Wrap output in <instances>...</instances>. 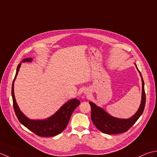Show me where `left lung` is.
Returning a JSON list of instances; mask_svg holds the SVG:
<instances>
[{"instance_id": "left-lung-1", "label": "left lung", "mask_w": 157, "mask_h": 157, "mask_svg": "<svg viewBox=\"0 0 157 157\" xmlns=\"http://www.w3.org/2000/svg\"><path fill=\"white\" fill-rule=\"evenodd\" d=\"M136 66L137 67L136 64ZM140 72V70H139ZM141 74V73H140ZM142 76V75H141ZM142 80V95L140 108L137 113L129 119H119L110 116L101 108L98 107L92 102L91 105V117L95 126L101 132L106 134H118L127 132L143 113L146 104V94L144 91V82Z\"/></svg>"}]
</instances>
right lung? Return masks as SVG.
Returning <instances> with one entry per match:
<instances>
[{"label":"right lung","mask_w":157,"mask_h":157,"mask_svg":"<svg viewBox=\"0 0 157 157\" xmlns=\"http://www.w3.org/2000/svg\"><path fill=\"white\" fill-rule=\"evenodd\" d=\"M31 61L32 58L28 57V58H24L22 60V62H31ZM21 63H19L17 66L15 78L17 75ZM13 83L14 80L12 85L11 94L13 98V108L16 116H17L19 121L23 125L38 136L52 137L62 133L66 126L68 125L70 118L71 117L73 111L80 104V101L78 100L74 99V100H70L64 105H62V107L55 114H53L52 117L49 118V119L42 121L30 120L24 116V114L19 109L18 105L16 103L13 91Z\"/></svg>","instance_id":"1"}]
</instances>
